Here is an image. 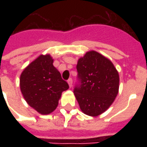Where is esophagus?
I'll return each mask as SVG.
<instances>
[{
	"instance_id": "esophagus-1",
	"label": "esophagus",
	"mask_w": 147,
	"mask_h": 147,
	"mask_svg": "<svg viewBox=\"0 0 147 147\" xmlns=\"http://www.w3.org/2000/svg\"><path fill=\"white\" fill-rule=\"evenodd\" d=\"M67 83H68L69 86L71 87V86H72V79H71V78H70L69 80H67Z\"/></svg>"
}]
</instances>
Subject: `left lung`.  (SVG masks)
Instances as JSON below:
<instances>
[{
	"mask_svg": "<svg viewBox=\"0 0 147 147\" xmlns=\"http://www.w3.org/2000/svg\"><path fill=\"white\" fill-rule=\"evenodd\" d=\"M79 84L74 94L80 109L90 117L107 110L117 96L120 78L113 64L96 51H89L79 59L76 66Z\"/></svg>",
	"mask_w": 147,
	"mask_h": 147,
	"instance_id": "obj_1",
	"label": "left lung"
}]
</instances>
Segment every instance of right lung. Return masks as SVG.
Instances as JSON below:
<instances>
[{
  "mask_svg": "<svg viewBox=\"0 0 147 147\" xmlns=\"http://www.w3.org/2000/svg\"><path fill=\"white\" fill-rule=\"evenodd\" d=\"M53 63V59L49 54L40 55L23 71L20 80L24 99L42 115L53 112L62 92L69 88Z\"/></svg>",
  "mask_w": 147,
  "mask_h": 147,
  "instance_id": "right-lung-1",
  "label": "right lung"
}]
</instances>
